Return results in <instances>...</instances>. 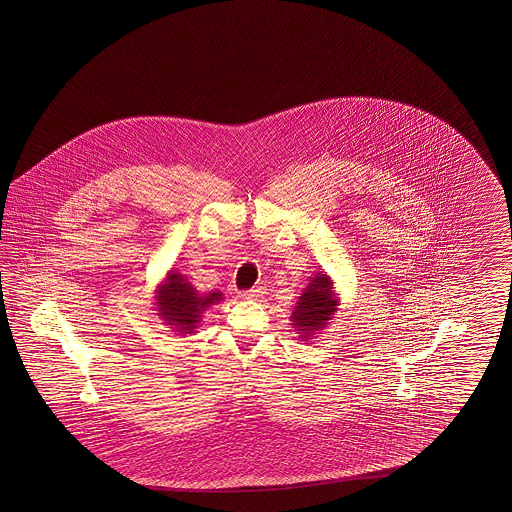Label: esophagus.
Returning a JSON list of instances; mask_svg holds the SVG:
<instances>
[{
  "mask_svg": "<svg viewBox=\"0 0 512 512\" xmlns=\"http://www.w3.org/2000/svg\"><path fill=\"white\" fill-rule=\"evenodd\" d=\"M265 293H267V290L263 286H257L253 290H247V292L242 293V297L247 299V301H259V299H263Z\"/></svg>",
  "mask_w": 512,
  "mask_h": 512,
  "instance_id": "1",
  "label": "esophagus"
}]
</instances>
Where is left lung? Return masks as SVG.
Listing matches in <instances>:
<instances>
[{"mask_svg": "<svg viewBox=\"0 0 512 512\" xmlns=\"http://www.w3.org/2000/svg\"><path fill=\"white\" fill-rule=\"evenodd\" d=\"M338 307L340 299L334 290L332 278L326 272L318 270L297 297L290 318L293 332L301 341L313 340L330 324V320L338 313Z\"/></svg>", "mask_w": 512, "mask_h": 512, "instance_id": "left-lung-1", "label": "left lung"}]
</instances>
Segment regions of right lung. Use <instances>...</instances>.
<instances>
[{
    "instance_id": "right-lung-1",
    "label": "right lung",
    "mask_w": 512,
    "mask_h": 512,
    "mask_svg": "<svg viewBox=\"0 0 512 512\" xmlns=\"http://www.w3.org/2000/svg\"><path fill=\"white\" fill-rule=\"evenodd\" d=\"M155 311L176 334H195L203 315L224 299L222 292L199 293L178 270H169L155 288Z\"/></svg>"
}]
</instances>
